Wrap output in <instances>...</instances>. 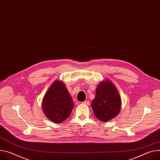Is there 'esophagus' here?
I'll use <instances>...</instances> for the list:
<instances>
[{
	"label": "esophagus",
	"instance_id": "1",
	"mask_svg": "<svg viewBox=\"0 0 160 160\" xmlns=\"http://www.w3.org/2000/svg\"><path fill=\"white\" fill-rule=\"evenodd\" d=\"M82 103L85 105H89V104H90L89 101H83V102H82Z\"/></svg>",
	"mask_w": 160,
	"mask_h": 160
}]
</instances>
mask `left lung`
<instances>
[{
  "label": "left lung",
  "instance_id": "left-lung-1",
  "mask_svg": "<svg viewBox=\"0 0 160 160\" xmlns=\"http://www.w3.org/2000/svg\"><path fill=\"white\" fill-rule=\"evenodd\" d=\"M121 105L120 96L111 82L106 80L97 87L91 107L99 120L107 122L116 117L119 113Z\"/></svg>",
  "mask_w": 160,
  "mask_h": 160
}]
</instances>
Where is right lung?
<instances>
[{"label":"right lung","mask_w":160,"mask_h":160,"mask_svg":"<svg viewBox=\"0 0 160 160\" xmlns=\"http://www.w3.org/2000/svg\"><path fill=\"white\" fill-rule=\"evenodd\" d=\"M42 106L48 119L55 123H61L70 115L74 103L66 85L57 80L45 95Z\"/></svg>","instance_id":"1"}]
</instances>
